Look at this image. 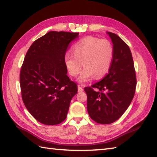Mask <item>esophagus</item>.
Instances as JSON below:
<instances>
[{"label": "esophagus", "instance_id": "obj_1", "mask_svg": "<svg viewBox=\"0 0 157 157\" xmlns=\"http://www.w3.org/2000/svg\"><path fill=\"white\" fill-rule=\"evenodd\" d=\"M78 92H82V91H83V88L81 87V86H80V85L78 86Z\"/></svg>", "mask_w": 157, "mask_h": 157}]
</instances>
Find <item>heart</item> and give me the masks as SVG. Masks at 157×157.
Returning <instances> with one entry per match:
<instances>
[{
  "label": "heart",
  "mask_w": 157,
  "mask_h": 157,
  "mask_svg": "<svg viewBox=\"0 0 157 157\" xmlns=\"http://www.w3.org/2000/svg\"><path fill=\"white\" fill-rule=\"evenodd\" d=\"M73 54H66L64 63L69 74L76 76L83 66L85 68L78 77L80 82L90 81L94 76L102 77L109 71L113 56V48L106 39L88 36L82 38L72 47Z\"/></svg>",
  "instance_id": "obj_1"
}]
</instances>
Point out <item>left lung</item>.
<instances>
[{
	"label": "left lung",
	"instance_id": "left-lung-1",
	"mask_svg": "<svg viewBox=\"0 0 157 157\" xmlns=\"http://www.w3.org/2000/svg\"><path fill=\"white\" fill-rule=\"evenodd\" d=\"M107 34L113 47L109 72L100 81L85 87L89 116L101 124L113 123L122 116L134 98L136 86L130 48L117 35L111 32Z\"/></svg>",
	"mask_w": 157,
	"mask_h": 157
}]
</instances>
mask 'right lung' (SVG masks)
Masks as SVG:
<instances>
[{
    "label": "right lung",
    "instance_id": "obj_1",
    "mask_svg": "<svg viewBox=\"0 0 157 157\" xmlns=\"http://www.w3.org/2000/svg\"><path fill=\"white\" fill-rule=\"evenodd\" d=\"M78 33L50 31L31 44L20 72L23 101L35 119L56 125L67 116L70 103L78 91L64 63L68 44Z\"/></svg>",
    "mask_w": 157,
    "mask_h": 157
}]
</instances>
